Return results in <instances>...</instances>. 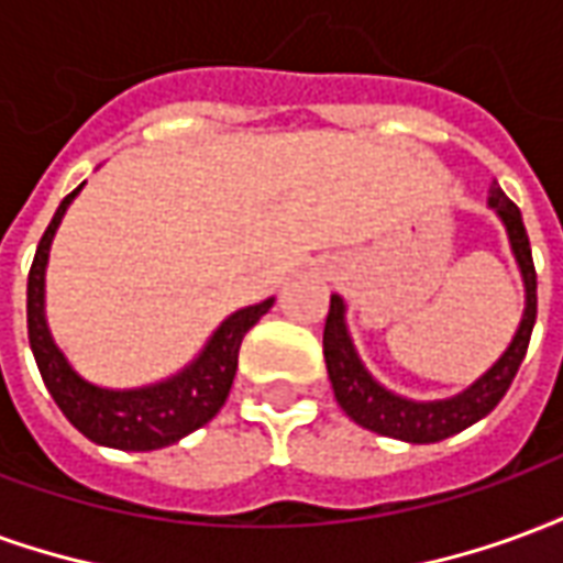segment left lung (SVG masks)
<instances>
[{
    "instance_id": "1",
    "label": "left lung",
    "mask_w": 563,
    "mask_h": 563,
    "mask_svg": "<svg viewBox=\"0 0 563 563\" xmlns=\"http://www.w3.org/2000/svg\"><path fill=\"white\" fill-rule=\"evenodd\" d=\"M488 208L495 210L507 229L509 246H512V256H516L521 283H525V313H521L519 329L512 334L507 353L455 398L410 401V398H401L386 386H379L377 379L371 377V371L355 353V343L346 329V305L341 295H331L329 319H325V331H322V353H325L334 398L355 424L383 437L404 440V443H437V440H446V437L471 428L473 422H479L507 395L509 383L519 374L521 358L528 353L533 322H537V271H533L531 241H528L525 222H521V210L504 196V189L497 184H492L488 189Z\"/></svg>"
}]
</instances>
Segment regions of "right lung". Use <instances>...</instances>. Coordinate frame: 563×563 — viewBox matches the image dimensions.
Wrapping results in <instances>:
<instances>
[{
	"mask_svg": "<svg viewBox=\"0 0 563 563\" xmlns=\"http://www.w3.org/2000/svg\"><path fill=\"white\" fill-rule=\"evenodd\" d=\"M84 186V184H80ZM75 192L63 198L56 208L54 220L44 229L35 258H32L30 283H26V329H30V346L35 355V365L42 371V379L56 407L63 410L68 422L78 428L80 434L99 443V446L123 449V452H150L177 443L180 437L192 434L196 428L208 424L229 398L234 371H238V350L244 334L258 319L265 317L274 305V298L262 305L234 310L232 317L222 319V325L205 350L192 358L184 371L174 377L141 386V389H102L80 377L75 367L68 365L63 350L56 346L44 319V271L51 244L66 217Z\"/></svg>",
	"mask_w": 563,
	"mask_h": 563,
	"instance_id": "add662e5",
	"label": "right lung"
}]
</instances>
